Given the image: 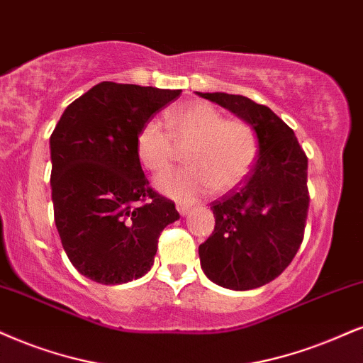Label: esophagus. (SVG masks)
Masks as SVG:
<instances>
[{
    "label": "esophagus",
    "mask_w": 363,
    "mask_h": 363,
    "mask_svg": "<svg viewBox=\"0 0 363 363\" xmlns=\"http://www.w3.org/2000/svg\"><path fill=\"white\" fill-rule=\"evenodd\" d=\"M177 210H178V213H180V216H185V213L190 210V207L186 203L180 202V203H177Z\"/></svg>",
    "instance_id": "34e87169"
}]
</instances>
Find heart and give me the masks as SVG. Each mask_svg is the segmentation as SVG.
Here are the masks:
<instances>
[{
  "instance_id": "b5f03b06",
  "label": "heart",
  "mask_w": 363,
  "mask_h": 363,
  "mask_svg": "<svg viewBox=\"0 0 363 363\" xmlns=\"http://www.w3.org/2000/svg\"><path fill=\"white\" fill-rule=\"evenodd\" d=\"M164 121L168 131L158 119L143 124L136 155L147 172L160 174L173 164L177 146H186L183 160L189 167L156 180V189L167 196L189 200L208 189L225 194L242 183L256 163L257 140L247 121L223 118L207 102L172 107Z\"/></svg>"
}]
</instances>
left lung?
I'll use <instances>...</instances> for the list:
<instances>
[{"label":"left lung","instance_id":"left-lung-1","mask_svg":"<svg viewBox=\"0 0 363 363\" xmlns=\"http://www.w3.org/2000/svg\"><path fill=\"white\" fill-rule=\"evenodd\" d=\"M196 94L247 121L259 147L245 180L212 202L216 229L200 244V264L223 288H259L289 266L305 237L306 153L293 129L267 106L234 94Z\"/></svg>","mask_w":363,"mask_h":363}]
</instances>
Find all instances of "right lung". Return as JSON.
<instances>
[{
	"mask_svg": "<svg viewBox=\"0 0 363 363\" xmlns=\"http://www.w3.org/2000/svg\"><path fill=\"white\" fill-rule=\"evenodd\" d=\"M182 91L101 82L62 114L50 136L53 217L67 257L101 284L151 269L158 239L180 218L150 186L136 155L143 124Z\"/></svg>",
	"mask_w": 363,
	"mask_h": 363,
	"instance_id": "1",
	"label": "right lung"
}]
</instances>
